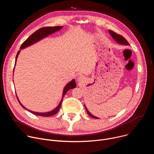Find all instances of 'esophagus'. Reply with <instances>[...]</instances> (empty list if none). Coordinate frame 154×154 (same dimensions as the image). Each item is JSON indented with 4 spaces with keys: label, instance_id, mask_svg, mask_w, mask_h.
Segmentation results:
<instances>
[{
    "label": "esophagus",
    "instance_id": "1",
    "mask_svg": "<svg viewBox=\"0 0 154 154\" xmlns=\"http://www.w3.org/2000/svg\"><path fill=\"white\" fill-rule=\"evenodd\" d=\"M83 80H84V77H83V76H80V77H78V79H77V80H78V82L80 83V82H82V81H83Z\"/></svg>",
    "mask_w": 154,
    "mask_h": 154
}]
</instances>
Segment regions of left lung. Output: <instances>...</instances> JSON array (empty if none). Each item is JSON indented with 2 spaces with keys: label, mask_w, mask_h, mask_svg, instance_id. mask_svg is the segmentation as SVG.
I'll return each instance as SVG.
<instances>
[{
  "label": "left lung",
  "mask_w": 154,
  "mask_h": 154,
  "mask_svg": "<svg viewBox=\"0 0 154 154\" xmlns=\"http://www.w3.org/2000/svg\"><path fill=\"white\" fill-rule=\"evenodd\" d=\"M109 34L111 35V36H112L113 39L118 44H119V45H127V46H128L129 45V43L127 42V41L121 35H119V34H117L116 33L112 31V30H109L108 31ZM85 109H86V111L87 112V113L88 114L89 116H90L91 118H95V119H99V118L97 117H96L94 116H93L89 111L88 109L85 105Z\"/></svg>",
  "instance_id": "obj_1"
}]
</instances>
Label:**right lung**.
<instances>
[{
	"label": "right lung",
	"mask_w": 154,
	"mask_h": 154,
	"mask_svg": "<svg viewBox=\"0 0 154 154\" xmlns=\"http://www.w3.org/2000/svg\"><path fill=\"white\" fill-rule=\"evenodd\" d=\"M63 28V26H55V27H43L41 28L38 30H36V32H35L33 34H32L23 44L20 48V50L18 51L16 57V60H15V64H14V68L16 66V61H17V58L18 57V55L20 52V50L24 49L29 46H30L36 43L37 42L41 41V39H44L45 38L48 37L49 35H52L58 31H59L60 30H61ZM13 73H14V70H13ZM76 87V83L75 81V79H72L71 82H69L68 83L66 84L64 88L63 91V95H62V98L60 100V102L59 103V104L58 105V106L54 108L53 110L48 112H44V113H39V112H33L32 110H30V109H28L27 108H26L23 104L20 103V102L19 101L17 95V99L18 100L19 103H20V105H21L22 107H23L24 109H26V110H27L28 112L32 113V114L36 115L37 116H45V117H49V116H53L54 115H55L58 111L60 108L63 99V97L65 96V94L67 93V92L70 90L71 89H73L74 88Z\"/></svg>",
	"instance_id": "1"
}]
</instances>
